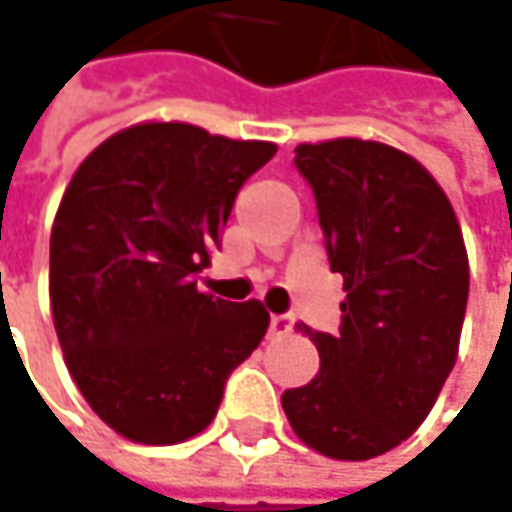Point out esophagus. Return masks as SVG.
Returning <instances> with one entry per match:
<instances>
[{
	"label": "esophagus",
	"mask_w": 512,
	"mask_h": 512,
	"mask_svg": "<svg viewBox=\"0 0 512 512\" xmlns=\"http://www.w3.org/2000/svg\"><path fill=\"white\" fill-rule=\"evenodd\" d=\"M291 326H294V320H291L288 314H271V329H268V335H271V338L288 335Z\"/></svg>",
	"instance_id": "esophagus-1"
}]
</instances>
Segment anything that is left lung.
<instances>
[{
  "label": "left lung",
  "instance_id": "left-lung-1",
  "mask_svg": "<svg viewBox=\"0 0 512 512\" xmlns=\"http://www.w3.org/2000/svg\"><path fill=\"white\" fill-rule=\"evenodd\" d=\"M329 268L344 276L341 332H311L320 373L282 393L320 455L370 460L408 440L457 361L469 259L455 209L411 154L373 139L303 142Z\"/></svg>",
  "mask_w": 512,
  "mask_h": 512
}]
</instances>
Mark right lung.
Wrapping results in <instances>:
<instances>
[{
	"label": "right lung",
	"mask_w": 512,
	"mask_h": 512,
	"mask_svg": "<svg viewBox=\"0 0 512 512\" xmlns=\"http://www.w3.org/2000/svg\"><path fill=\"white\" fill-rule=\"evenodd\" d=\"M274 154V142L142 122L104 139L63 192L49 247L57 341L92 411L133 443L201 434L268 332L259 300H215L195 274Z\"/></svg>",
	"instance_id": "obj_1"
}]
</instances>
